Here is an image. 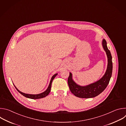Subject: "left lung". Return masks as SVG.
Here are the masks:
<instances>
[{"instance_id": "obj_1", "label": "left lung", "mask_w": 126, "mask_h": 126, "mask_svg": "<svg viewBox=\"0 0 126 126\" xmlns=\"http://www.w3.org/2000/svg\"><path fill=\"white\" fill-rule=\"evenodd\" d=\"M102 46L107 56L108 65L104 75L100 80L88 85L82 86L74 81L72 74L70 73L68 84L71 92L75 96L81 98H94L101 94L108 85L112 73V57L110 50L107 47L106 41L104 39L102 41Z\"/></svg>"}]
</instances>
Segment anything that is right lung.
Returning a JSON list of instances; mask_svg holds the SVG:
<instances>
[{"label": "right lung", "instance_id": "right-lung-1", "mask_svg": "<svg viewBox=\"0 0 126 126\" xmlns=\"http://www.w3.org/2000/svg\"><path fill=\"white\" fill-rule=\"evenodd\" d=\"M58 74L56 73L54 75L51 79V80H50V83H49V85L48 86V88L46 89V90L44 92L42 93H40V94H35V95H34V94H26V93H24L21 91H20L19 90H18V89L15 86V85H14V87H15V88L16 89V90H17V91L19 93H20L21 95H22L23 96H24V97H26V98H30V99H41V98H44L46 96H47L50 93V91H51V85H52V82L53 81V80H54V78L56 76V75H57Z\"/></svg>", "mask_w": 126, "mask_h": 126}]
</instances>
